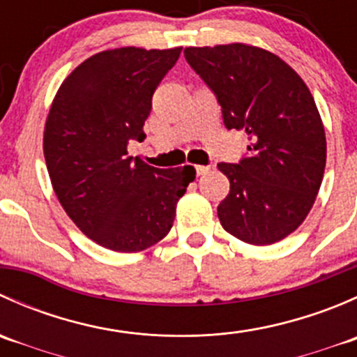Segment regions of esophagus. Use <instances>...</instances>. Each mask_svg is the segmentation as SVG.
Here are the masks:
<instances>
[{
  "label": "esophagus",
  "mask_w": 357,
  "mask_h": 357,
  "mask_svg": "<svg viewBox=\"0 0 357 357\" xmlns=\"http://www.w3.org/2000/svg\"><path fill=\"white\" fill-rule=\"evenodd\" d=\"M195 171H197V174H199V176L205 174V172L208 171V165H195Z\"/></svg>",
  "instance_id": "esophagus-1"
}]
</instances>
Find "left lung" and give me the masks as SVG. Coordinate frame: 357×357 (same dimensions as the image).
Wrapping results in <instances>:
<instances>
[{"label": "left lung", "instance_id": "1", "mask_svg": "<svg viewBox=\"0 0 357 357\" xmlns=\"http://www.w3.org/2000/svg\"><path fill=\"white\" fill-rule=\"evenodd\" d=\"M185 59L218 98L226 129L248 139L238 164H218L229 179L218 207L222 228L252 245L280 242L309 214L325 172V128L311 91L257 46L186 48Z\"/></svg>", "mask_w": 357, "mask_h": 357}]
</instances>
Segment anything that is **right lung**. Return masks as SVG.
<instances>
[{
    "label": "right lung",
    "instance_id": "obj_1",
    "mask_svg": "<svg viewBox=\"0 0 357 357\" xmlns=\"http://www.w3.org/2000/svg\"><path fill=\"white\" fill-rule=\"evenodd\" d=\"M179 53L135 46L96 53L62 82L46 119L43 150L53 190L75 226L110 250L160 242L195 179L192 165L158 169L128 155L131 139H145L152 96Z\"/></svg>",
    "mask_w": 357,
    "mask_h": 357
}]
</instances>
